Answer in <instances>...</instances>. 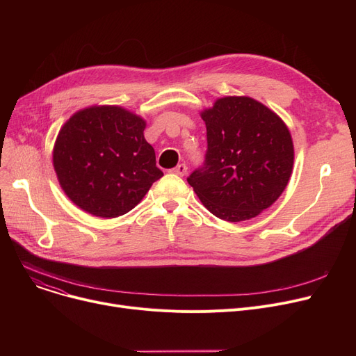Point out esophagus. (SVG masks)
<instances>
[{
    "label": "esophagus",
    "instance_id": "obj_1",
    "mask_svg": "<svg viewBox=\"0 0 356 356\" xmlns=\"http://www.w3.org/2000/svg\"><path fill=\"white\" fill-rule=\"evenodd\" d=\"M173 175H177V176H184L186 173H188V165H186L184 163H180L177 164L175 168H172L170 170Z\"/></svg>",
    "mask_w": 356,
    "mask_h": 356
}]
</instances>
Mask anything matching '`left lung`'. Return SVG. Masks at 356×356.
<instances>
[{"label":"left lung","instance_id":"left-lung-1","mask_svg":"<svg viewBox=\"0 0 356 356\" xmlns=\"http://www.w3.org/2000/svg\"><path fill=\"white\" fill-rule=\"evenodd\" d=\"M208 149L188 177L197 197L216 218H255L280 197L290 180L294 147L275 112L248 97L219 98L200 114Z\"/></svg>","mask_w":356,"mask_h":356}]
</instances>
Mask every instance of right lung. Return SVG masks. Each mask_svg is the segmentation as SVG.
Here are the masks:
<instances>
[{
  "label": "right lung",
  "mask_w": 356,
  "mask_h": 356,
  "mask_svg": "<svg viewBox=\"0 0 356 356\" xmlns=\"http://www.w3.org/2000/svg\"><path fill=\"white\" fill-rule=\"evenodd\" d=\"M145 121L121 106H90L59 131L53 165L67 197L85 212L117 218L141 202L163 176Z\"/></svg>",
  "instance_id": "obj_1"
}]
</instances>
